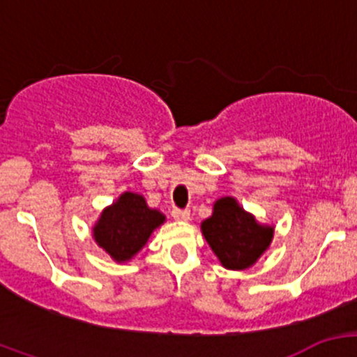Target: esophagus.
Returning a JSON list of instances; mask_svg holds the SVG:
<instances>
[{
    "label": "esophagus",
    "mask_w": 357,
    "mask_h": 357,
    "mask_svg": "<svg viewBox=\"0 0 357 357\" xmlns=\"http://www.w3.org/2000/svg\"><path fill=\"white\" fill-rule=\"evenodd\" d=\"M172 218L176 219V221H190V211H181V208H172L171 212Z\"/></svg>",
    "instance_id": "esophagus-1"
}]
</instances>
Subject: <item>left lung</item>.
<instances>
[{"label": "left lung", "instance_id": "obj_1", "mask_svg": "<svg viewBox=\"0 0 357 357\" xmlns=\"http://www.w3.org/2000/svg\"><path fill=\"white\" fill-rule=\"evenodd\" d=\"M200 229L222 268L233 271L254 266L275 236V226L259 222L235 197L215 200L212 215L200 222Z\"/></svg>", "mask_w": 357, "mask_h": 357}]
</instances>
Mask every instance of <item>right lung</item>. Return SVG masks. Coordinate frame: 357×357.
I'll use <instances>...</instances> for the list:
<instances>
[{
	"mask_svg": "<svg viewBox=\"0 0 357 357\" xmlns=\"http://www.w3.org/2000/svg\"><path fill=\"white\" fill-rule=\"evenodd\" d=\"M164 222L165 215L158 208L149 207L145 197L124 192L103 208L93 226V238L115 262L122 264L131 261Z\"/></svg>",
	"mask_w": 357,
	"mask_h": 357,
	"instance_id": "obj_1",
	"label": "right lung"
}]
</instances>
